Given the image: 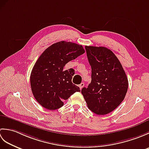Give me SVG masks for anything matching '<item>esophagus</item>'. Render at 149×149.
Wrapping results in <instances>:
<instances>
[{
  "label": "esophagus",
  "mask_w": 149,
  "mask_h": 149,
  "mask_svg": "<svg viewBox=\"0 0 149 149\" xmlns=\"http://www.w3.org/2000/svg\"><path fill=\"white\" fill-rule=\"evenodd\" d=\"M84 86V84L83 83H81L79 85V88H80V89L81 90L82 88H83V86Z\"/></svg>",
  "instance_id": "obj_1"
}]
</instances>
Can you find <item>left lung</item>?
<instances>
[{"instance_id": "8db88e82", "label": "left lung", "mask_w": 149, "mask_h": 149, "mask_svg": "<svg viewBox=\"0 0 149 149\" xmlns=\"http://www.w3.org/2000/svg\"><path fill=\"white\" fill-rule=\"evenodd\" d=\"M91 67V81L81 93L91 111L104 115L113 111L124 99L128 79L118 59L104 47L86 46Z\"/></svg>"}]
</instances>
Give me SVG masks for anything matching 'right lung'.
Returning <instances> with one entry per match:
<instances>
[{"mask_svg": "<svg viewBox=\"0 0 149 149\" xmlns=\"http://www.w3.org/2000/svg\"><path fill=\"white\" fill-rule=\"evenodd\" d=\"M85 52L81 45L65 41L49 47L38 59L31 74V90L36 101L49 110L59 109L63 101L80 88L72 83L73 68L65 70L66 63Z\"/></svg>", "mask_w": 149, "mask_h": 149, "instance_id": "1", "label": "right lung"}]
</instances>
